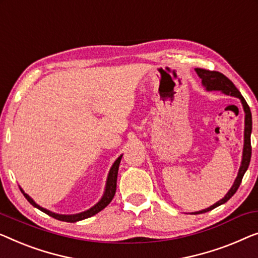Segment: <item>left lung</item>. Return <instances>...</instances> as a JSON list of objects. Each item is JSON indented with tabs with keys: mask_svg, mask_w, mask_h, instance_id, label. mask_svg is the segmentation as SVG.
<instances>
[{
	"mask_svg": "<svg viewBox=\"0 0 258 258\" xmlns=\"http://www.w3.org/2000/svg\"><path fill=\"white\" fill-rule=\"evenodd\" d=\"M196 72L198 76L200 77L201 81H203V85L206 87L207 91H222L227 95L236 96L241 100L242 104H243V109L245 113V128H244V147H243V157H242V163L240 166V170H238V174L236 179H235L233 186L226 194L225 198L221 199L218 203L213 205V206L206 208V210L196 212L194 214H200V213H206L212 210H214L215 207L220 206V205L225 204L228 201L231 197L236 193L237 188L240 187L242 178L247 171L250 158H251V143H250V135H251V129H252V120H251V111H250V108L248 106L247 101H245L243 96L241 95V93L238 89L235 87V85L231 83V81L227 78L225 74L218 72V71H210L205 69H196Z\"/></svg>",
	"mask_w": 258,
	"mask_h": 258,
	"instance_id": "obj_1",
	"label": "left lung"
}]
</instances>
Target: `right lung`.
Listing matches in <instances>:
<instances>
[{
  "label": "right lung",
  "instance_id": "right-lung-1",
  "mask_svg": "<svg viewBox=\"0 0 258 258\" xmlns=\"http://www.w3.org/2000/svg\"><path fill=\"white\" fill-rule=\"evenodd\" d=\"M121 158H122V155L118 157V158L115 160L113 166H111V169L109 171V174H108V179H107V184H106V189H104V193H103V197L101 198V200L99 201L98 204L95 205V206H93L92 208H89L88 211H85L83 213H79V214H73V215H61V214H55V213H52L50 211L45 210V208L40 207L37 205L35 201H33L31 198H30L27 193L23 192V189H21L22 192H23L25 199H27L30 204L32 205L33 207L38 208L39 211H42L45 213V214L52 216V218L57 219V220H60V221H65V222H77V221H80V220H84V219H87V218H91V216L98 214L100 211H102L104 207H107L108 205L111 200H113V198L115 196V192H116V181H117V172H118V166H120V162H121Z\"/></svg>",
  "mask_w": 258,
  "mask_h": 258
}]
</instances>
